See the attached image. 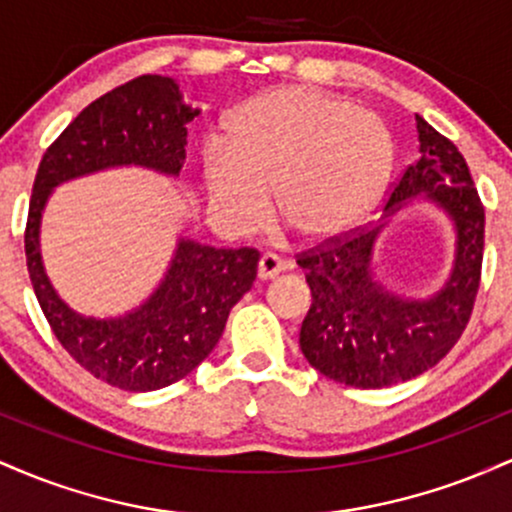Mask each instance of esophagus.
<instances>
[{
    "label": "esophagus",
    "mask_w": 512,
    "mask_h": 512,
    "mask_svg": "<svg viewBox=\"0 0 512 512\" xmlns=\"http://www.w3.org/2000/svg\"><path fill=\"white\" fill-rule=\"evenodd\" d=\"M286 269H289V264L281 262L279 257L269 255V252H267V255H262L260 262H257V279L269 281V279H274L276 274L286 272Z\"/></svg>",
    "instance_id": "1"
}]
</instances>
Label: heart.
<instances>
[{
	"mask_svg": "<svg viewBox=\"0 0 512 512\" xmlns=\"http://www.w3.org/2000/svg\"><path fill=\"white\" fill-rule=\"evenodd\" d=\"M395 168L390 129L375 113L320 88L281 86L228 117L226 146L207 144L211 207L240 233L257 231L272 195L276 219L308 243L368 219Z\"/></svg>",
	"mask_w": 512,
	"mask_h": 512,
	"instance_id": "obj_1",
	"label": "heart"
}]
</instances>
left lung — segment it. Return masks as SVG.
Masks as SVG:
<instances>
[{
	"instance_id": "obj_1",
	"label": "left lung",
	"mask_w": 512,
	"mask_h": 512,
	"mask_svg": "<svg viewBox=\"0 0 512 512\" xmlns=\"http://www.w3.org/2000/svg\"><path fill=\"white\" fill-rule=\"evenodd\" d=\"M421 158L402 173L375 228L317 245L298 257L310 286L301 351L334 383L378 390L407 383L433 368L462 337L479 291L484 207L457 146L416 115ZM424 198L456 231L449 281L428 299L402 297L372 272V248L389 216Z\"/></svg>"
}]
</instances>
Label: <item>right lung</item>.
<instances>
[{"label":"right lung","mask_w":512,"mask_h":512,"mask_svg":"<svg viewBox=\"0 0 512 512\" xmlns=\"http://www.w3.org/2000/svg\"><path fill=\"white\" fill-rule=\"evenodd\" d=\"M185 105L170 76L144 74L93 101L45 151L26 223V264L40 308L69 356L127 392H151L192 373L211 354L228 313L252 289L260 252L226 250L178 238L161 284L125 315L91 317L62 301L40 255V221L62 182L137 166L178 178L185 163Z\"/></svg>","instance_id":"right-lung-1"}]
</instances>
